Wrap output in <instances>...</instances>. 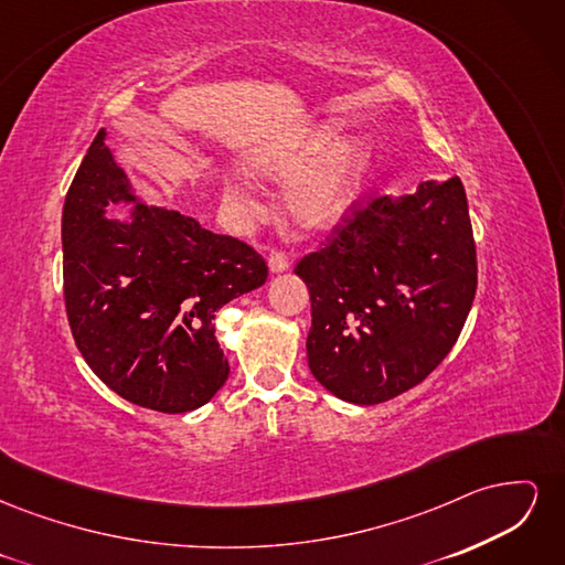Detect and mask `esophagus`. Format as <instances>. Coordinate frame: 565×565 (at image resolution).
Wrapping results in <instances>:
<instances>
[{
  "label": "esophagus",
  "mask_w": 565,
  "mask_h": 565,
  "mask_svg": "<svg viewBox=\"0 0 565 565\" xmlns=\"http://www.w3.org/2000/svg\"><path fill=\"white\" fill-rule=\"evenodd\" d=\"M268 268L270 273H282L289 268V256L282 249H273L268 254Z\"/></svg>",
  "instance_id": "esophagus-1"
}]
</instances>
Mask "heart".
<instances>
[{
	"instance_id": "1",
	"label": "heart",
	"mask_w": 565,
	"mask_h": 565,
	"mask_svg": "<svg viewBox=\"0 0 565 565\" xmlns=\"http://www.w3.org/2000/svg\"><path fill=\"white\" fill-rule=\"evenodd\" d=\"M344 125L330 119L278 150L256 160L259 172L273 179L299 177L287 193L289 212L306 228H328L349 210L361 191L372 148L361 136L341 141ZM233 200H245L241 185H231Z\"/></svg>"
}]
</instances>
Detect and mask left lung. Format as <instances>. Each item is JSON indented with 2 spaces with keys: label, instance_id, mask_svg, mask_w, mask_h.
Listing matches in <instances>:
<instances>
[{
  "label": "left lung",
  "instance_id": "obj_1",
  "mask_svg": "<svg viewBox=\"0 0 565 565\" xmlns=\"http://www.w3.org/2000/svg\"><path fill=\"white\" fill-rule=\"evenodd\" d=\"M295 273L311 292L313 377L355 405L401 396L450 353L476 297L465 185L452 177L415 195L358 198Z\"/></svg>",
  "mask_w": 565,
  "mask_h": 565
}]
</instances>
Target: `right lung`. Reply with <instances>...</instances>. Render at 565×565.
Masks as SVG:
<instances>
[{"mask_svg": "<svg viewBox=\"0 0 565 565\" xmlns=\"http://www.w3.org/2000/svg\"><path fill=\"white\" fill-rule=\"evenodd\" d=\"M96 134L63 204V297L84 361L125 401L188 413L228 380L214 337L221 306L262 287V254L195 218L136 202L131 221L106 218L134 200L127 177Z\"/></svg>", "mask_w": 565, "mask_h": 565, "instance_id": "add662e5", "label": "right lung"}]
</instances>
